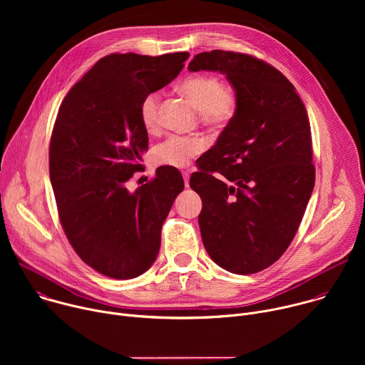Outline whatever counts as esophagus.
I'll return each instance as SVG.
<instances>
[{
    "label": "esophagus",
    "instance_id": "esophagus-1",
    "mask_svg": "<svg viewBox=\"0 0 365 365\" xmlns=\"http://www.w3.org/2000/svg\"><path fill=\"white\" fill-rule=\"evenodd\" d=\"M182 176H183V180H185V186L189 187V178H190V173L187 170L182 172Z\"/></svg>",
    "mask_w": 365,
    "mask_h": 365
}]
</instances>
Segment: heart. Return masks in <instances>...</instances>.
Instances as JSON below:
<instances>
[{
  "label": "heart",
  "instance_id": "1",
  "mask_svg": "<svg viewBox=\"0 0 365 365\" xmlns=\"http://www.w3.org/2000/svg\"><path fill=\"white\" fill-rule=\"evenodd\" d=\"M178 89L199 110L203 124L220 127L232 120L237 113L238 98L232 86L225 85L215 75L197 73L185 78ZM159 95L147 93L138 108L141 125L147 133H154L159 127ZM205 148V140L199 135H170L154 148V160L159 165L186 168L190 160Z\"/></svg>",
  "mask_w": 365,
  "mask_h": 365
}]
</instances>
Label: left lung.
I'll return each mask as SVG.
<instances>
[{
  "label": "left lung",
  "mask_w": 365,
  "mask_h": 365,
  "mask_svg": "<svg viewBox=\"0 0 365 365\" xmlns=\"http://www.w3.org/2000/svg\"><path fill=\"white\" fill-rule=\"evenodd\" d=\"M187 69L227 75L238 98L235 115L190 178L205 202L203 245L227 272H262L290 245L315 186L306 108L280 71L250 55L203 51Z\"/></svg>",
  "instance_id": "obj_1"
}]
</instances>
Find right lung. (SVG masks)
Wrapping results in <instances>:
<instances>
[{
	"label": "right lung",
	"instance_id": "add662e5",
	"mask_svg": "<svg viewBox=\"0 0 365 365\" xmlns=\"http://www.w3.org/2000/svg\"><path fill=\"white\" fill-rule=\"evenodd\" d=\"M187 51L162 56L113 53L99 59L65 96L51 133L48 172L63 231L98 273L127 280L159 254L162 225L183 190L175 168L130 192L148 135L141 99L170 83Z\"/></svg>",
	"mask_w": 365,
	"mask_h": 365
}]
</instances>
